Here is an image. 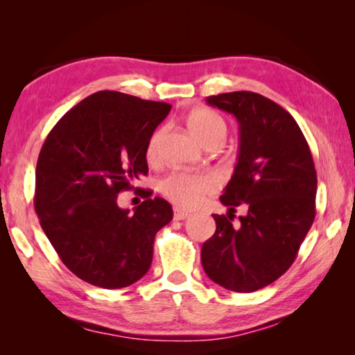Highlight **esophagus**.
<instances>
[{"label":"esophagus","instance_id":"1","mask_svg":"<svg viewBox=\"0 0 355 355\" xmlns=\"http://www.w3.org/2000/svg\"><path fill=\"white\" fill-rule=\"evenodd\" d=\"M188 218H189V213L182 211V209H175V211H173V219L175 220H184Z\"/></svg>","mask_w":355,"mask_h":355}]
</instances>
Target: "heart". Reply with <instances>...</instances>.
I'll return each mask as SVG.
<instances>
[{
	"label": "heart",
	"mask_w": 355,
	"mask_h": 355,
	"mask_svg": "<svg viewBox=\"0 0 355 355\" xmlns=\"http://www.w3.org/2000/svg\"><path fill=\"white\" fill-rule=\"evenodd\" d=\"M188 125L192 133L203 144L211 142L218 137H225L227 125L218 112L207 107H200L189 114ZM166 135V128H156L150 135L146 147V155L150 163H155L159 156L161 141ZM218 188V180L209 173H171L159 182V191L169 199L173 205L189 209L199 205L203 197L211 194Z\"/></svg>",
	"instance_id": "obj_1"
}]
</instances>
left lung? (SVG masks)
<instances>
[{"label": "left lung", "instance_id": "left-lung-1", "mask_svg": "<svg viewBox=\"0 0 355 355\" xmlns=\"http://www.w3.org/2000/svg\"><path fill=\"white\" fill-rule=\"evenodd\" d=\"M239 123V155L220 202L226 216L213 214L214 235L202 245V266L214 284L252 293L284 275L296 260L315 220L316 171L296 120L280 105L255 92L207 98ZM244 202L240 225L230 214Z\"/></svg>", "mask_w": 355, "mask_h": 355}]
</instances>
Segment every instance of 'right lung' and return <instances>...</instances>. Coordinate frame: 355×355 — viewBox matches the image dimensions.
<instances>
[{"label":"right lung","instance_id":"add662e5","mask_svg":"<svg viewBox=\"0 0 355 355\" xmlns=\"http://www.w3.org/2000/svg\"><path fill=\"white\" fill-rule=\"evenodd\" d=\"M169 103L100 91L65 112L42 146L34 207L59 258L87 284L117 290L147 274L155 235L173 218L169 202L144 191L133 213L119 192L148 173L150 135Z\"/></svg>","mask_w":355,"mask_h":355}]
</instances>
